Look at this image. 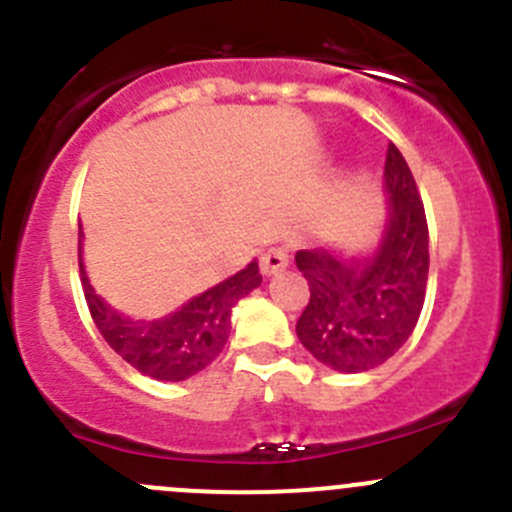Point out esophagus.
<instances>
[{
  "label": "esophagus",
  "mask_w": 512,
  "mask_h": 512,
  "mask_svg": "<svg viewBox=\"0 0 512 512\" xmlns=\"http://www.w3.org/2000/svg\"><path fill=\"white\" fill-rule=\"evenodd\" d=\"M289 265V250L287 247H270V250L262 252L260 257V270L265 277L277 275Z\"/></svg>",
  "instance_id": "obj_1"
}]
</instances>
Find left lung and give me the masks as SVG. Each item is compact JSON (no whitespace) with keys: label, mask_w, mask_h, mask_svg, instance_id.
I'll list each match as a JSON object with an SVG mask.
<instances>
[{"label":"left lung","mask_w":512,"mask_h":512,"mask_svg":"<svg viewBox=\"0 0 512 512\" xmlns=\"http://www.w3.org/2000/svg\"><path fill=\"white\" fill-rule=\"evenodd\" d=\"M386 220L369 252L299 250L309 302L297 322L302 347L334 371L359 374L391 359L414 332L428 282V225L416 180L391 143L384 165Z\"/></svg>","instance_id":"1"}]
</instances>
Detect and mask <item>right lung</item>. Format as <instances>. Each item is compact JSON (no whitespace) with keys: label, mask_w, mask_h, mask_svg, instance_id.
<instances>
[{"label":"right lung","mask_w":512,"mask_h":512,"mask_svg":"<svg viewBox=\"0 0 512 512\" xmlns=\"http://www.w3.org/2000/svg\"><path fill=\"white\" fill-rule=\"evenodd\" d=\"M79 267L86 302L98 332L123 361L158 381H185L203 371L225 349L232 307L260 287L257 260L220 285L195 294L158 319H133L113 309L91 287L84 267V230L79 225Z\"/></svg>","instance_id":"obj_1"}]
</instances>
